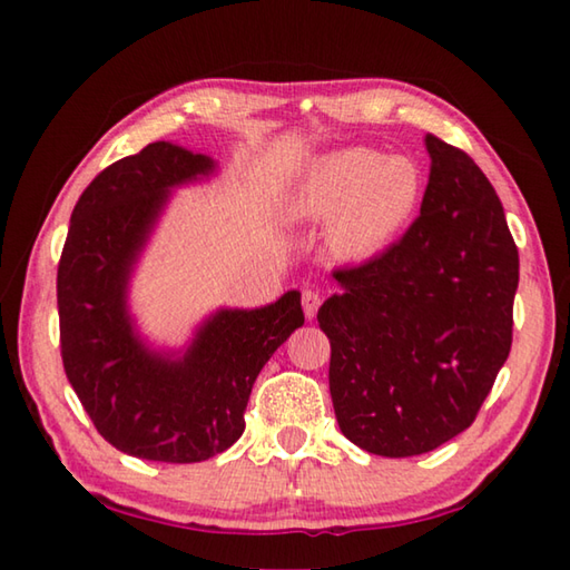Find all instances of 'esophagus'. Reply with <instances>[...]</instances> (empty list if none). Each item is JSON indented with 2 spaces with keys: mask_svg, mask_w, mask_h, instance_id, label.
I'll use <instances>...</instances> for the list:
<instances>
[{
  "mask_svg": "<svg viewBox=\"0 0 570 570\" xmlns=\"http://www.w3.org/2000/svg\"><path fill=\"white\" fill-rule=\"evenodd\" d=\"M302 306H304L306 320H314L316 312H320V306H322V294H320V292H314V288H304V294H302Z\"/></svg>",
  "mask_w": 570,
  "mask_h": 570,
  "instance_id": "1",
  "label": "esophagus"
}]
</instances>
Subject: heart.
Returning <instances> with one entry per match:
<instances>
[{
  "instance_id": "obj_1",
  "label": "heart",
  "mask_w": 570,
  "mask_h": 570,
  "mask_svg": "<svg viewBox=\"0 0 570 570\" xmlns=\"http://www.w3.org/2000/svg\"><path fill=\"white\" fill-rule=\"evenodd\" d=\"M422 198L424 178L412 158L342 148L306 163L286 208L294 218H330L326 238L334 254L346 262H372L407 234Z\"/></svg>"
}]
</instances>
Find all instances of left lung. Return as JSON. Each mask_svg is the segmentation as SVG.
Wrapping results in <instances>:
<instances>
[{"mask_svg": "<svg viewBox=\"0 0 570 570\" xmlns=\"http://www.w3.org/2000/svg\"><path fill=\"white\" fill-rule=\"evenodd\" d=\"M420 218L322 304L330 392L346 440L382 458L430 452L468 430L513 342L518 248L468 153L424 135Z\"/></svg>", "mask_w": 570, "mask_h": 570, "instance_id": "1", "label": "left lung"}]
</instances>
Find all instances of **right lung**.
Wrapping results in <instances>:
<instances>
[{"mask_svg": "<svg viewBox=\"0 0 570 570\" xmlns=\"http://www.w3.org/2000/svg\"><path fill=\"white\" fill-rule=\"evenodd\" d=\"M216 160L150 142L105 168L77 200L57 266L62 364L100 435L120 452L200 462L244 435L250 387L294 330L302 294L258 308H218L188 346L156 350L130 314L135 264L173 190L208 178Z\"/></svg>", "mask_w": 570, "mask_h": 570, "instance_id": "obj_1", "label": "right lung"}]
</instances>
